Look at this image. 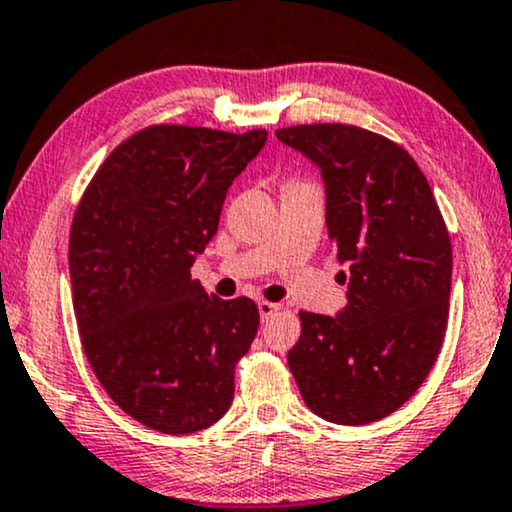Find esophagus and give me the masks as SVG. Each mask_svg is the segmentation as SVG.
<instances>
[{"instance_id": "esophagus-1", "label": "esophagus", "mask_w": 512, "mask_h": 512, "mask_svg": "<svg viewBox=\"0 0 512 512\" xmlns=\"http://www.w3.org/2000/svg\"><path fill=\"white\" fill-rule=\"evenodd\" d=\"M280 310V305L277 303H270V301H258V315H261V320H268Z\"/></svg>"}]
</instances>
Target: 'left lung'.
Returning <instances> with one entry per match:
<instances>
[{
    "label": "left lung",
    "instance_id": "8db88e82",
    "mask_svg": "<svg viewBox=\"0 0 512 512\" xmlns=\"http://www.w3.org/2000/svg\"><path fill=\"white\" fill-rule=\"evenodd\" d=\"M322 174L348 305L301 313L287 362L310 411L338 426L393 414L426 381L449 317L451 242L433 190L400 145L350 124L277 129ZM343 282H345V272Z\"/></svg>",
    "mask_w": 512,
    "mask_h": 512
}]
</instances>
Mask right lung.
Instances as JSON below:
<instances>
[{
	"mask_svg": "<svg viewBox=\"0 0 512 512\" xmlns=\"http://www.w3.org/2000/svg\"><path fill=\"white\" fill-rule=\"evenodd\" d=\"M265 141L263 129L148 126L110 152L77 207L68 258L86 360L112 402L157 433H197L232 404L258 308L209 296L190 268Z\"/></svg>",
	"mask_w": 512,
	"mask_h": 512,
	"instance_id": "right-lung-1",
	"label": "right lung"
}]
</instances>
